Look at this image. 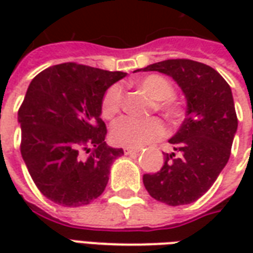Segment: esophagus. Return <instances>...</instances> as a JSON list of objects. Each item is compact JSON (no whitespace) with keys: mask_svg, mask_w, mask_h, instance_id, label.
I'll return each mask as SVG.
<instances>
[{"mask_svg":"<svg viewBox=\"0 0 253 253\" xmlns=\"http://www.w3.org/2000/svg\"><path fill=\"white\" fill-rule=\"evenodd\" d=\"M123 152H125V154H134V153H138V152H141V149L123 148Z\"/></svg>","mask_w":253,"mask_h":253,"instance_id":"obj_1","label":"esophagus"}]
</instances>
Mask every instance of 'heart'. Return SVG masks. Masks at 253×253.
<instances>
[{"label":"heart","instance_id":"b5f03b06","mask_svg":"<svg viewBox=\"0 0 253 253\" xmlns=\"http://www.w3.org/2000/svg\"><path fill=\"white\" fill-rule=\"evenodd\" d=\"M137 86L154 100L153 110L161 114L169 125L177 123L184 114L181 101L175 96V86L169 80L160 74H149L138 80ZM123 105V90L119 85H112L101 100V115L105 119L115 118ZM163 123L152 118L148 121H137L132 118H122L112 126L111 138L116 145L126 148H142L157 141L164 135Z\"/></svg>","mask_w":253,"mask_h":253}]
</instances>
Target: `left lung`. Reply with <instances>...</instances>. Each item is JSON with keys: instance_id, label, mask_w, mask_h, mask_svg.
Returning a JSON list of instances; mask_svg holds the SVG:
<instances>
[{"instance_id": "8db88e82", "label": "left lung", "mask_w": 253, "mask_h": 253, "mask_svg": "<svg viewBox=\"0 0 253 253\" xmlns=\"http://www.w3.org/2000/svg\"><path fill=\"white\" fill-rule=\"evenodd\" d=\"M143 72L168 74L187 97V118L169 139L176 153L165 154L163 168L143 175L156 201L169 206L198 201L217 180L232 152L237 115L229 84L219 73L191 59H167Z\"/></svg>"}]
</instances>
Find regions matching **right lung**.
Listing matches in <instances>:
<instances>
[{"instance_id":"1","label":"right lung","mask_w":253,"mask_h":253,"mask_svg":"<svg viewBox=\"0 0 253 253\" xmlns=\"http://www.w3.org/2000/svg\"><path fill=\"white\" fill-rule=\"evenodd\" d=\"M125 76L66 62L47 67L31 81L19 108L20 152L47 199L77 207L103 194L111 164L123 150L105 145L101 100Z\"/></svg>"}]
</instances>
